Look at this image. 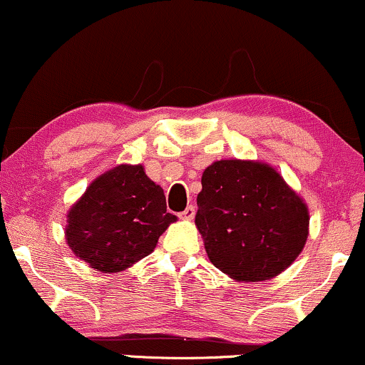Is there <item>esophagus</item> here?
Returning a JSON list of instances; mask_svg holds the SVG:
<instances>
[{
	"mask_svg": "<svg viewBox=\"0 0 365 365\" xmlns=\"http://www.w3.org/2000/svg\"><path fill=\"white\" fill-rule=\"evenodd\" d=\"M195 215H196V208L192 205H190L186 210L179 213V218H181V220H192V218H195Z\"/></svg>",
	"mask_w": 365,
	"mask_h": 365,
	"instance_id": "1",
	"label": "esophagus"
}]
</instances>
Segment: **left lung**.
<instances>
[{"instance_id":"obj_1","label":"left lung","mask_w":365,"mask_h":365,"mask_svg":"<svg viewBox=\"0 0 365 365\" xmlns=\"http://www.w3.org/2000/svg\"><path fill=\"white\" fill-rule=\"evenodd\" d=\"M196 227L215 267L257 282L294 262L308 238V208L269 165L218 160L205 169Z\"/></svg>"}]
</instances>
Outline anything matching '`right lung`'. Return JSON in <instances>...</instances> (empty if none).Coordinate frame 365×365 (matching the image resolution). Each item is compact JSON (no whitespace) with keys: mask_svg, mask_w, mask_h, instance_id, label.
Instances as JSON below:
<instances>
[{"mask_svg":"<svg viewBox=\"0 0 365 365\" xmlns=\"http://www.w3.org/2000/svg\"><path fill=\"white\" fill-rule=\"evenodd\" d=\"M175 217L142 165H118L91 182L67 215V244L101 272L127 269L155 249Z\"/></svg>","mask_w":365,"mask_h":365,"instance_id":"right-lung-1","label":"right lung"}]
</instances>
